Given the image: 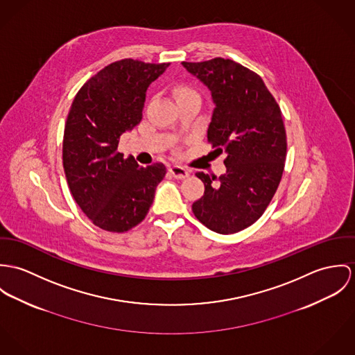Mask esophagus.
Segmentation results:
<instances>
[{"label":"esophagus","instance_id":"1","mask_svg":"<svg viewBox=\"0 0 355 355\" xmlns=\"http://www.w3.org/2000/svg\"><path fill=\"white\" fill-rule=\"evenodd\" d=\"M168 171H170V174H171L174 178H177V180L187 178V177L189 175V171H188L187 168H184V167H181V166H177V164L170 166V167H168Z\"/></svg>","mask_w":355,"mask_h":355}]
</instances>
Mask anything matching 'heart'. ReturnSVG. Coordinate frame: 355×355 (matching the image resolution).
Returning a JSON list of instances; mask_svg holds the SVG:
<instances>
[{
	"instance_id": "heart-1",
	"label": "heart",
	"mask_w": 355,
	"mask_h": 355,
	"mask_svg": "<svg viewBox=\"0 0 355 355\" xmlns=\"http://www.w3.org/2000/svg\"><path fill=\"white\" fill-rule=\"evenodd\" d=\"M174 95L177 99H182V98H188V96H198L196 91L188 85H178L174 89Z\"/></svg>"
}]
</instances>
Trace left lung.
<instances>
[{"mask_svg":"<svg viewBox=\"0 0 355 355\" xmlns=\"http://www.w3.org/2000/svg\"><path fill=\"white\" fill-rule=\"evenodd\" d=\"M182 65L211 91L208 143L226 154L220 177L196 173L205 189L192 211L209 230L234 234L264 214L282 180L287 151L282 112L263 79L241 64L218 57Z\"/></svg>","mask_w":355,"mask_h":355,"instance_id":"8db88e82","label":"left lung"}]
</instances>
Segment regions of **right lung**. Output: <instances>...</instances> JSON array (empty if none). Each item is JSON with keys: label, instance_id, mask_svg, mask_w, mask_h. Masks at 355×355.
I'll use <instances>...</instances> for the list:
<instances>
[{"label": "right lung", "instance_id": "add662e5", "mask_svg": "<svg viewBox=\"0 0 355 355\" xmlns=\"http://www.w3.org/2000/svg\"><path fill=\"white\" fill-rule=\"evenodd\" d=\"M168 65L116 61L84 83L73 99L64 130V171L81 211L102 230L137 226L164 178L163 163L141 167L117 148L121 135L143 119L148 85Z\"/></svg>", "mask_w": 355, "mask_h": 355}]
</instances>
